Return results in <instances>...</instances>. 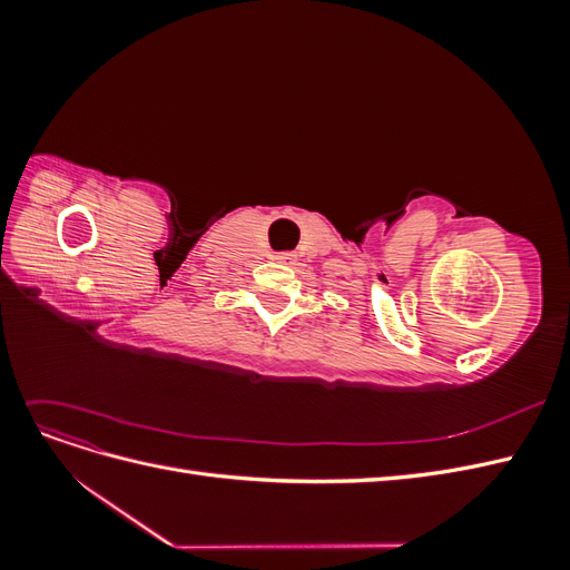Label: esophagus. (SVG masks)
Here are the masks:
<instances>
[{
	"label": "esophagus",
	"instance_id": "34e87169",
	"mask_svg": "<svg viewBox=\"0 0 570 570\" xmlns=\"http://www.w3.org/2000/svg\"><path fill=\"white\" fill-rule=\"evenodd\" d=\"M292 254H278V258H283V262H287V258H289Z\"/></svg>",
	"mask_w": 570,
	"mask_h": 570
}]
</instances>
